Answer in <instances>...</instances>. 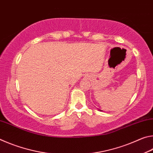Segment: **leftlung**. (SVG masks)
Listing matches in <instances>:
<instances>
[{
    "instance_id": "1",
    "label": "left lung",
    "mask_w": 153,
    "mask_h": 153,
    "mask_svg": "<svg viewBox=\"0 0 153 153\" xmlns=\"http://www.w3.org/2000/svg\"><path fill=\"white\" fill-rule=\"evenodd\" d=\"M100 111H101V110H100Z\"/></svg>"
}]
</instances>
